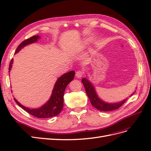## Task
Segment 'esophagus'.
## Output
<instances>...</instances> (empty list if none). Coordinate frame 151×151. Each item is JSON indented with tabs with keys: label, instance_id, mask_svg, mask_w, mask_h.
<instances>
[{
	"label": "esophagus",
	"instance_id": "esophagus-1",
	"mask_svg": "<svg viewBox=\"0 0 151 151\" xmlns=\"http://www.w3.org/2000/svg\"><path fill=\"white\" fill-rule=\"evenodd\" d=\"M83 72L82 70H78L77 71L76 73V76L77 77H78V78H81V77H82L83 76Z\"/></svg>",
	"mask_w": 151,
	"mask_h": 151
}]
</instances>
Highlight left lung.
Instances as JSON below:
<instances>
[{"mask_svg": "<svg viewBox=\"0 0 151 151\" xmlns=\"http://www.w3.org/2000/svg\"><path fill=\"white\" fill-rule=\"evenodd\" d=\"M82 83H83L84 88L86 90V92L87 93V95L89 97L91 104L93 106L98 109V110L102 111H113L114 109H116L119 108L122 104H124V103L126 101L127 99H125L123 101L118 102L116 103H106L101 99H99L98 94L96 92V90L94 88L93 85L90 83L88 79L86 78H83L82 79ZM134 94V93L130 95L132 96V95Z\"/></svg>", "mask_w": 151, "mask_h": 151, "instance_id": "obj_1", "label": "left lung"}]
</instances>
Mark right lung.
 <instances>
[{
  "label": "right lung",
  "mask_w": 151,
  "mask_h": 151,
  "mask_svg": "<svg viewBox=\"0 0 151 151\" xmlns=\"http://www.w3.org/2000/svg\"><path fill=\"white\" fill-rule=\"evenodd\" d=\"M40 38V37L38 35H36L32 36L29 39L25 40L21 44H19L16 50L15 53H17L19 50H21V48L26 46V45L37 42V40ZM12 62L13 59H12L9 63V72H10L11 69ZM74 75L75 72L72 70L66 73V74L59 77L54 86L51 97L46 103L39 108L30 109L24 106L23 105H22L20 103L18 102L15 98H14V99L20 107L33 116L39 118H48L55 116L58 115L62 110V108L63 107V94H64L65 88L68 84L74 79Z\"/></svg>",
  "instance_id": "obj_1"
}]
</instances>
